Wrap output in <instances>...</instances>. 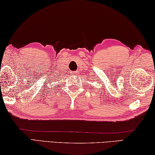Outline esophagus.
I'll use <instances>...</instances> for the list:
<instances>
[{
    "label": "esophagus",
    "instance_id": "obj_1",
    "mask_svg": "<svg viewBox=\"0 0 155 155\" xmlns=\"http://www.w3.org/2000/svg\"><path fill=\"white\" fill-rule=\"evenodd\" d=\"M77 74V72H75V71L72 72V75H75V76H76V74Z\"/></svg>",
    "mask_w": 155,
    "mask_h": 155
}]
</instances>
